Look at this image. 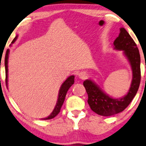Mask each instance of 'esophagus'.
<instances>
[{"instance_id":"1","label":"esophagus","mask_w":146,"mask_h":146,"mask_svg":"<svg viewBox=\"0 0 146 146\" xmlns=\"http://www.w3.org/2000/svg\"><path fill=\"white\" fill-rule=\"evenodd\" d=\"M78 76L80 78V79H82V80H84V79H86L87 77V73L86 72H80L78 73Z\"/></svg>"}]
</instances>
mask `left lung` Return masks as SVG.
I'll list each match as a JSON object with an SVG mask.
<instances>
[{
    "instance_id": "left-lung-1",
    "label": "left lung",
    "mask_w": 146,
    "mask_h": 146,
    "mask_svg": "<svg viewBox=\"0 0 146 146\" xmlns=\"http://www.w3.org/2000/svg\"><path fill=\"white\" fill-rule=\"evenodd\" d=\"M114 48L123 51L131 65L133 77L128 93L122 98H113L106 93L93 80L87 79L83 82L88 95L87 102L91 109L99 115L110 116L123 111L135 96L141 80L140 55L134 40L124 28H120V34L115 39Z\"/></svg>"
}]
</instances>
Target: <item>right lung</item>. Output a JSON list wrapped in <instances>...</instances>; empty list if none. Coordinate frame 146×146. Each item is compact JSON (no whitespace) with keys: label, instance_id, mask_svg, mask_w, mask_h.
<instances>
[{"label":"right lung","instance_id":"right-lung-1","mask_svg":"<svg viewBox=\"0 0 146 146\" xmlns=\"http://www.w3.org/2000/svg\"><path fill=\"white\" fill-rule=\"evenodd\" d=\"M17 36H16L15 38L11 42V44H13L15 42V40H17ZM9 49H7L6 54H5V73H6V85L7 87L8 85V59H9ZM74 83V76L72 75L70 76L68 78L66 79L65 81L63 82L62 86H61L60 89L59 91V94H58V98H57V101L56 105H55V108L53 111L51 112V114L49 116L44 118H41L42 120H49L53 118L54 117H55L57 114H59V111H60L61 108L64 104V102L65 100V98H66V93H67L68 89H70L72 84Z\"/></svg>","mask_w":146,"mask_h":146}]
</instances>
